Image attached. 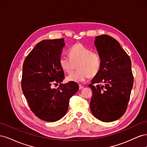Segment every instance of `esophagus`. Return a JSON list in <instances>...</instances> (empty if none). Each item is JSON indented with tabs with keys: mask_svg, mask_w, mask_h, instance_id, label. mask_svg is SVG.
Wrapping results in <instances>:
<instances>
[{
	"mask_svg": "<svg viewBox=\"0 0 147 147\" xmlns=\"http://www.w3.org/2000/svg\"><path fill=\"white\" fill-rule=\"evenodd\" d=\"M83 88H84L83 86L81 85V84H79V89H80V90H82V89H83Z\"/></svg>",
	"mask_w": 147,
	"mask_h": 147,
	"instance_id": "34e87169",
	"label": "esophagus"
}]
</instances>
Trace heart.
Masks as SVG:
<instances>
[{
	"label": "heart",
	"mask_w": 147,
	"mask_h": 147,
	"mask_svg": "<svg viewBox=\"0 0 147 147\" xmlns=\"http://www.w3.org/2000/svg\"><path fill=\"white\" fill-rule=\"evenodd\" d=\"M69 56H62L59 58L61 69L67 74H71L76 67L78 70L67 77L68 82H82L89 77H94L99 72L101 65L98 53L91 51L81 43H76L69 51Z\"/></svg>",
	"instance_id": "1"
}]
</instances>
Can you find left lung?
Segmentation results:
<instances>
[{"label":"left lung","instance_id":"1","mask_svg":"<svg viewBox=\"0 0 147 147\" xmlns=\"http://www.w3.org/2000/svg\"><path fill=\"white\" fill-rule=\"evenodd\" d=\"M94 45L101 65L89 84L92 92L90 109L100 121H113L125 113L129 100L134 82L131 61L119 43L108 35L96 36Z\"/></svg>","mask_w":147,"mask_h":147}]
</instances>
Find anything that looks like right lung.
<instances>
[{
    "mask_svg": "<svg viewBox=\"0 0 147 147\" xmlns=\"http://www.w3.org/2000/svg\"><path fill=\"white\" fill-rule=\"evenodd\" d=\"M64 45L63 38L43 40L29 53L23 65V94L35 116L48 122L64 116L70 98L79 89L76 82L61 83L64 73L59 61ZM53 82L61 84L55 89L51 87Z\"/></svg>",
    "mask_w": 147,
    "mask_h": 147,
    "instance_id": "1",
    "label": "right lung"
}]
</instances>
